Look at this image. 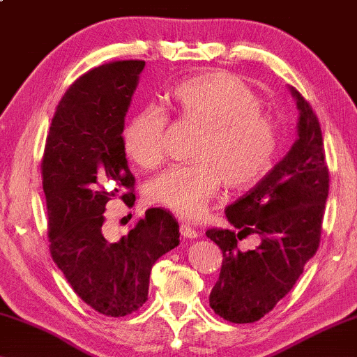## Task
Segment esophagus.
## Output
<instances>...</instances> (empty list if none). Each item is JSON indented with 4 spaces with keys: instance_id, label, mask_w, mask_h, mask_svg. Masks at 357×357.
Wrapping results in <instances>:
<instances>
[{
    "instance_id": "esophagus-1",
    "label": "esophagus",
    "mask_w": 357,
    "mask_h": 357,
    "mask_svg": "<svg viewBox=\"0 0 357 357\" xmlns=\"http://www.w3.org/2000/svg\"><path fill=\"white\" fill-rule=\"evenodd\" d=\"M180 233H182L183 238H190V239L197 238V236H199V233H197L193 227H190V225H186V223L180 225Z\"/></svg>"
}]
</instances>
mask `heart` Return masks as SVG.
I'll return each instance as SVG.
<instances>
[{
	"mask_svg": "<svg viewBox=\"0 0 357 357\" xmlns=\"http://www.w3.org/2000/svg\"><path fill=\"white\" fill-rule=\"evenodd\" d=\"M171 107L186 121L202 124L191 156L196 161L169 167L146 186L150 201L183 218L207 209L225 183L229 190L254 186L271 167L278 129L261 102L243 81L223 71L186 78L172 87ZM167 116L145 107L129 118L121 139L137 166L153 169L166 156Z\"/></svg>",
	"mask_w": 357,
	"mask_h": 357,
	"instance_id": "heart-1",
	"label": "heart"
}]
</instances>
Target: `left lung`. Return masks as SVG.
<instances>
[{
	"label": "left lung",
	"mask_w": 357,
	"mask_h": 357,
	"mask_svg": "<svg viewBox=\"0 0 357 357\" xmlns=\"http://www.w3.org/2000/svg\"><path fill=\"white\" fill-rule=\"evenodd\" d=\"M289 91L300 113L298 139L254 188L225 209L238 231H206L223 254L211 308L234 324L255 322L270 312L319 248L328 196L322 132L310 103L297 89ZM249 234H259L262 243L244 252L237 244Z\"/></svg>",
	"instance_id": "1"
}]
</instances>
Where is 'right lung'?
Masks as SVG:
<instances>
[{
    "instance_id": "obj_1",
    "label": "right lung",
    "mask_w": 357,
    "mask_h": 357,
    "mask_svg": "<svg viewBox=\"0 0 357 357\" xmlns=\"http://www.w3.org/2000/svg\"><path fill=\"white\" fill-rule=\"evenodd\" d=\"M144 68L121 60L79 76L59 102L41 162L52 260L84 303L112 317L145 303L153 265L180 243L177 220L156 207L121 239L103 231L112 197L135 201L121 134Z\"/></svg>"
}]
</instances>
